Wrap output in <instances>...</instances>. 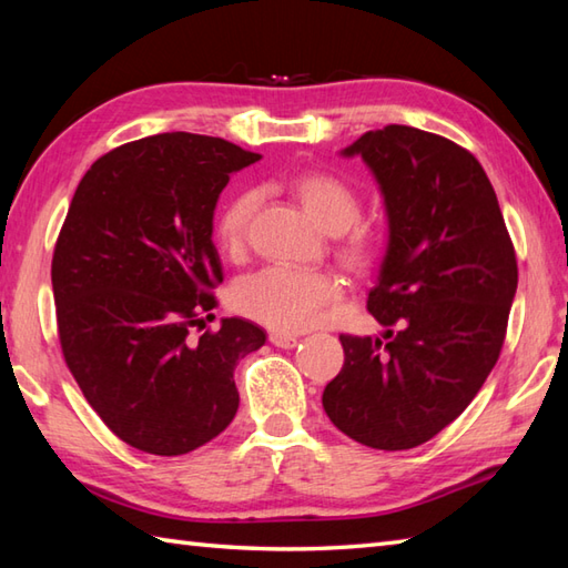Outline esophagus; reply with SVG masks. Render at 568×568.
Instances as JSON below:
<instances>
[{
    "mask_svg": "<svg viewBox=\"0 0 568 568\" xmlns=\"http://www.w3.org/2000/svg\"><path fill=\"white\" fill-rule=\"evenodd\" d=\"M268 339L277 348H293L297 344V336L295 334H285V332H273Z\"/></svg>",
    "mask_w": 568,
    "mask_h": 568,
    "instance_id": "esophagus-1",
    "label": "esophagus"
}]
</instances>
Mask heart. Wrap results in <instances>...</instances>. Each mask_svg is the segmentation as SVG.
Segmentation results:
<instances>
[{
	"label": "heart",
	"instance_id": "obj_1",
	"mask_svg": "<svg viewBox=\"0 0 568 568\" xmlns=\"http://www.w3.org/2000/svg\"><path fill=\"white\" fill-rule=\"evenodd\" d=\"M295 197L327 234H344L361 216V200L344 180L327 173L300 175L293 183ZM258 207L256 192H241L216 220V241L226 256H241L248 241V229ZM368 253L364 236L346 244V256L361 261ZM339 293L332 275L320 271L271 265L246 277L234 291V305L251 320L281 332H300L315 322Z\"/></svg>",
	"mask_w": 568,
	"mask_h": 568
}]
</instances>
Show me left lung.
<instances>
[{"mask_svg":"<svg viewBox=\"0 0 568 568\" xmlns=\"http://www.w3.org/2000/svg\"><path fill=\"white\" fill-rule=\"evenodd\" d=\"M342 155L368 165L388 216L368 293L386 342L342 334L344 366L322 405L358 444L413 449L452 425L496 366L517 291L515 248L486 171L454 141L390 124Z\"/></svg>","mask_w":568,"mask_h":568,"instance_id":"obj_1","label":"left lung"}]
</instances>
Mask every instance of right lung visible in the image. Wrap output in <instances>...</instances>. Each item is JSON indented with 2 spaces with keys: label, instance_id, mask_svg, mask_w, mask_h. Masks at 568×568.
Listing matches in <instances>:
<instances>
[{
  "label": "right lung",
  "instance_id": "1",
  "mask_svg": "<svg viewBox=\"0 0 568 568\" xmlns=\"http://www.w3.org/2000/svg\"><path fill=\"white\" fill-rule=\"evenodd\" d=\"M258 159L216 136L155 134L94 161L72 195L51 265L60 346L94 413L139 452L187 454L236 415L234 368L265 332L241 317L192 327L224 281L216 200Z\"/></svg>",
  "mask_w": 568,
  "mask_h": 568
}]
</instances>
